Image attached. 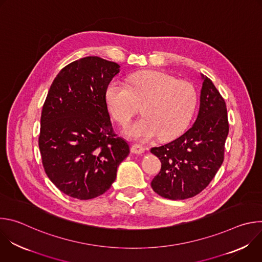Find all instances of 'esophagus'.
<instances>
[{
    "label": "esophagus",
    "mask_w": 262,
    "mask_h": 262,
    "mask_svg": "<svg viewBox=\"0 0 262 262\" xmlns=\"http://www.w3.org/2000/svg\"><path fill=\"white\" fill-rule=\"evenodd\" d=\"M130 151H132L133 154H135V155H142V154H144V151H145V148H144L143 146L134 144V145H132V147H130Z\"/></svg>",
    "instance_id": "1"
}]
</instances>
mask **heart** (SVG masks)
<instances>
[{
	"label": "heart",
	"mask_w": 262,
	"mask_h": 262,
	"mask_svg": "<svg viewBox=\"0 0 262 262\" xmlns=\"http://www.w3.org/2000/svg\"><path fill=\"white\" fill-rule=\"evenodd\" d=\"M105 101L111 115L126 126L142 105L143 117L125 134L137 141L156 136L163 140L177 137L189 124L197 105L194 86L161 71L138 72L129 76L127 86L112 81L105 89Z\"/></svg>",
	"instance_id": "1"
}]
</instances>
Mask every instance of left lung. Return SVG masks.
Segmentation results:
<instances>
[{
  "label": "left lung",
  "instance_id": "1",
  "mask_svg": "<svg viewBox=\"0 0 262 262\" xmlns=\"http://www.w3.org/2000/svg\"><path fill=\"white\" fill-rule=\"evenodd\" d=\"M200 106L194 124L175 140L151 148L162 163L151 188L171 200L192 198L213 179L224 161L229 132L226 103L210 79L201 74Z\"/></svg>",
  "mask_w": 262,
  "mask_h": 262
}]
</instances>
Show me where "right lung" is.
<instances>
[{"label":"right lung","mask_w":262,"mask_h":262,"mask_svg":"<svg viewBox=\"0 0 262 262\" xmlns=\"http://www.w3.org/2000/svg\"><path fill=\"white\" fill-rule=\"evenodd\" d=\"M120 66L91 56L57 74L45 101L38 145L48 177L64 194L88 200L105 193L129 145L112 126L105 89Z\"/></svg>","instance_id":"obj_1"}]
</instances>
